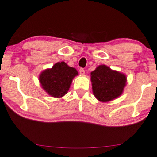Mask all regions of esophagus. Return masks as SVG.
<instances>
[{"mask_svg": "<svg viewBox=\"0 0 157 157\" xmlns=\"http://www.w3.org/2000/svg\"><path fill=\"white\" fill-rule=\"evenodd\" d=\"M79 72H80V75H84L85 74V70L83 68H80L79 69Z\"/></svg>", "mask_w": 157, "mask_h": 157, "instance_id": "1", "label": "esophagus"}]
</instances>
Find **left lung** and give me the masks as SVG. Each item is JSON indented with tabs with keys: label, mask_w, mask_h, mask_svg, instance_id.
Instances as JSON below:
<instances>
[{
	"label": "left lung",
	"mask_w": 157,
	"mask_h": 157,
	"mask_svg": "<svg viewBox=\"0 0 157 157\" xmlns=\"http://www.w3.org/2000/svg\"><path fill=\"white\" fill-rule=\"evenodd\" d=\"M127 78L122 73L112 70L109 67L101 65L91 72L93 92L96 98L106 102L122 94Z\"/></svg>",
	"instance_id": "obj_1"
}]
</instances>
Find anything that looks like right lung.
I'll return each mask as SVG.
<instances>
[{
    "instance_id": "obj_1",
    "label": "right lung",
    "mask_w": 157,
    "mask_h": 157,
    "mask_svg": "<svg viewBox=\"0 0 157 157\" xmlns=\"http://www.w3.org/2000/svg\"><path fill=\"white\" fill-rule=\"evenodd\" d=\"M77 75L76 69L62 61L55 64L51 69L43 71L39 80L42 88L49 95L59 98L67 93L72 79Z\"/></svg>"
}]
</instances>
